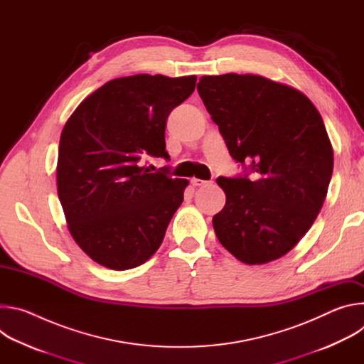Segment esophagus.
<instances>
[{"instance_id":"esophagus-1","label":"esophagus","mask_w":364,"mask_h":364,"mask_svg":"<svg viewBox=\"0 0 364 364\" xmlns=\"http://www.w3.org/2000/svg\"><path fill=\"white\" fill-rule=\"evenodd\" d=\"M194 187H200V186H204V184H207V181H204V180H200V178H191V181H190Z\"/></svg>"}]
</instances>
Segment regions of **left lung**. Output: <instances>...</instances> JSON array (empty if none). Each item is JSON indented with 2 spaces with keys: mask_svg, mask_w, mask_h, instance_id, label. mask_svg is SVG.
Segmentation results:
<instances>
[{
  "mask_svg": "<svg viewBox=\"0 0 364 364\" xmlns=\"http://www.w3.org/2000/svg\"><path fill=\"white\" fill-rule=\"evenodd\" d=\"M197 90L232 159L256 174L218 178L226 204L213 218L216 236L243 264L272 262L326 200L334 152L323 118L302 92L259 75L201 76Z\"/></svg>",
  "mask_w": 364,
  "mask_h": 364,
  "instance_id": "1",
  "label": "left lung"
}]
</instances>
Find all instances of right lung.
Returning <instances> with one entry per match:
<instances>
[{
	"mask_svg": "<svg viewBox=\"0 0 364 364\" xmlns=\"http://www.w3.org/2000/svg\"><path fill=\"white\" fill-rule=\"evenodd\" d=\"M196 80L194 75L117 77L66 121L56 168L59 200L72 237L96 264L131 269L161 246L188 181L151 173L142 161L170 159L167 118Z\"/></svg>",
	"mask_w": 364,
	"mask_h": 364,
	"instance_id": "1",
	"label": "right lung"
}]
</instances>
